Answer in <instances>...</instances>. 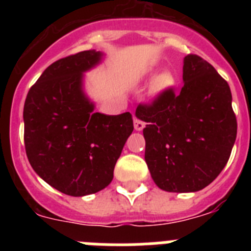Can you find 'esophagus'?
Instances as JSON below:
<instances>
[{"label": "esophagus", "mask_w": 251, "mask_h": 251, "mask_svg": "<svg viewBox=\"0 0 251 251\" xmlns=\"http://www.w3.org/2000/svg\"><path fill=\"white\" fill-rule=\"evenodd\" d=\"M145 126H146L145 122H142L141 119H138V118H134V129L142 130L143 128H145Z\"/></svg>", "instance_id": "esophagus-1"}]
</instances>
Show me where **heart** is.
Wrapping results in <instances>:
<instances>
[{"label":"heart","instance_id":"b5f03b06","mask_svg":"<svg viewBox=\"0 0 251 251\" xmlns=\"http://www.w3.org/2000/svg\"><path fill=\"white\" fill-rule=\"evenodd\" d=\"M174 83V77H172V75L171 74H163L162 76H159L158 79V85L159 86H168L171 85V84Z\"/></svg>","mask_w":251,"mask_h":251}]
</instances>
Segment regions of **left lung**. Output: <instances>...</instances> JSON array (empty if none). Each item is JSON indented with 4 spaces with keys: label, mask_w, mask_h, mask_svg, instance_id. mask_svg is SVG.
Masks as SVG:
<instances>
[{
    "label": "left lung",
    "mask_w": 251,
    "mask_h": 251,
    "mask_svg": "<svg viewBox=\"0 0 251 251\" xmlns=\"http://www.w3.org/2000/svg\"><path fill=\"white\" fill-rule=\"evenodd\" d=\"M183 86L166 88L136 115L147 126L145 159L153 181L168 192H195L216 178L236 139L238 122L227 81L199 55L183 60Z\"/></svg>",
    "instance_id": "8db88e82"
}]
</instances>
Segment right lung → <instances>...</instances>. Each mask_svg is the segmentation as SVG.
<instances>
[{
    "mask_svg": "<svg viewBox=\"0 0 251 251\" xmlns=\"http://www.w3.org/2000/svg\"><path fill=\"white\" fill-rule=\"evenodd\" d=\"M100 57L99 51L88 50L52 63L30 88L24 106V141L31 167L69 196L95 194L109 185L133 132L129 112H94L83 93V73Z\"/></svg>",
    "mask_w": 251,
    "mask_h": 251,
    "instance_id": "add662e5",
    "label": "right lung"
}]
</instances>
